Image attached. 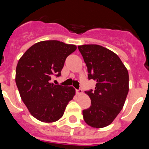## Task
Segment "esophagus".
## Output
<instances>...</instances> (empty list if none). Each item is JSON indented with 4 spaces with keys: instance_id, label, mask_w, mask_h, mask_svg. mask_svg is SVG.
<instances>
[{
    "instance_id": "obj_1",
    "label": "esophagus",
    "mask_w": 149,
    "mask_h": 149,
    "mask_svg": "<svg viewBox=\"0 0 149 149\" xmlns=\"http://www.w3.org/2000/svg\"><path fill=\"white\" fill-rule=\"evenodd\" d=\"M76 94H77V95H80V94H83V91H82L81 88H79V89H76Z\"/></svg>"
}]
</instances>
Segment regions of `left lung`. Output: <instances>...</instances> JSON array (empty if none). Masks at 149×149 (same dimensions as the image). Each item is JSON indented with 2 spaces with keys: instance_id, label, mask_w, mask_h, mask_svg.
Wrapping results in <instances>:
<instances>
[{
  "instance_id": "obj_1",
  "label": "left lung",
  "mask_w": 149,
  "mask_h": 149,
  "mask_svg": "<svg viewBox=\"0 0 149 149\" xmlns=\"http://www.w3.org/2000/svg\"><path fill=\"white\" fill-rule=\"evenodd\" d=\"M87 66L88 80L96 81L94 90L86 91L91 106L83 110L84 120L93 127H106L123 109L129 90L127 68L118 55L98 45L78 46Z\"/></svg>"
}]
</instances>
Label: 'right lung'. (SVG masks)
<instances>
[{
  "instance_id": "obj_1",
  "label": "right lung",
  "mask_w": 149,
  "mask_h": 149,
  "mask_svg": "<svg viewBox=\"0 0 149 149\" xmlns=\"http://www.w3.org/2000/svg\"><path fill=\"white\" fill-rule=\"evenodd\" d=\"M76 49L74 45L58 40L39 42L30 47L18 62L16 84L21 98L31 115L44 123L62 118L76 94L73 86L52 84L61 76L66 58Z\"/></svg>"
}]
</instances>
